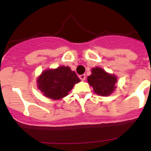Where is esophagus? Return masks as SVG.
Wrapping results in <instances>:
<instances>
[{"instance_id":"34e87169","label":"esophagus","mask_w":151,"mask_h":151,"mask_svg":"<svg viewBox=\"0 0 151 151\" xmlns=\"http://www.w3.org/2000/svg\"><path fill=\"white\" fill-rule=\"evenodd\" d=\"M79 78L81 80H82V81H84V80L85 79V75H80L79 76Z\"/></svg>"}]
</instances>
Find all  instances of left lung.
Masks as SVG:
<instances>
[{
	"label": "left lung",
	"instance_id": "1",
	"mask_svg": "<svg viewBox=\"0 0 151 151\" xmlns=\"http://www.w3.org/2000/svg\"><path fill=\"white\" fill-rule=\"evenodd\" d=\"M88 82L93 87L94 93L101 96H109L116 89L117 78L109 74L104 69L99 67L93 68L91 75L88 77Z\"/></svg>",
	"mask_w": 151,
	"mask_h": 151
}]
</instances>
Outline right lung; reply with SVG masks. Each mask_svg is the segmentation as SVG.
<instances>
[{
    "label": "right lung",
    "mask_w": 151,
    "mask_h": 151,
    "mask_svg": "<svg viewBox=\"0 0 151 151\" xmlns=\"http://www.w3.org/2000/svg\"><path fill=\"white\" fill-rule=\"evenodd\" d=\"M80 79L69 66L47 69L38 78V88L41 93L50 99L60 100L68 95L75 84Z\"/></svg>",
    "instance_id": "add662e5"
}]
</instances>
